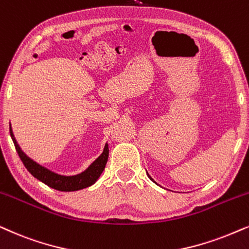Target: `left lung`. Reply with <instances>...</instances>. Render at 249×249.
I'll list each match as a JSON object with an SVG mask.
<instances>
[{
    "label": "left lung",
    "instance_id": "obj_1",
    "mask_svg": "<svg viewBox=\"0 0 249 249\" xmlns=\"http://www.w3.org/2000/svg\"><path fill=\"white\" fill-rule=\"evenodd\" d=\"M147 176H148V177H150V179H152V180H153V178H152V177H151L150 175H147ZM153 182H154V180H153ZM154 183H156V182H154Z\"/></svg>",
    "mask_w": 249,
    "mask_h": 249
}]
</instances>
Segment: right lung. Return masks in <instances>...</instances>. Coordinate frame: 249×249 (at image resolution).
Here are the masks:
<instances>
[{"label":"right lung","instance_id":"1","mask_svg":"<svg viewBox=\"0 0 249 249\" xmlns=\"http://www.w3.org/2000/svg\"><path fill=\"white\" fill-rule=\"evenodd\" d=\"M10 136L14 141L15 147L17 150L18 156L20 158V160L24 163L26 169L33 175L35 178L41 180L42 183H44L46 185L50 186L54 190L63 192H71V191H77V190H82L88 188V186L92 185L93 183L98 179V177L101 176V174L104 170L108 159V145L105 144L104 151L90 166L87 168L85 172L77 174V175L73 176H65V175H59V174L51 172L48 168L38 164L36 161L31 159L30 157L26 154L24 151L21 150L19 144L16 141L14 131H12L11 124H10Z\"/></svg>","mask_w":249,"mask_h":249}]
</instances>
